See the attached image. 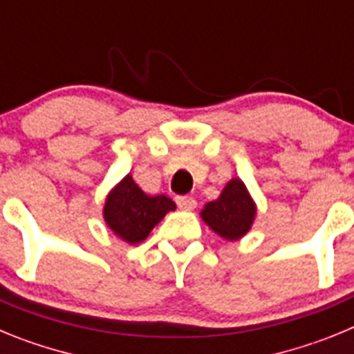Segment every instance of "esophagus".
<instances>
[{
	"mask_svg": "<svg viewBox=\"0 0 354 354\" xmlns=\"http://www.w3.org/2000/svg\"><path fill=\"white\" fill-rule=\"evenodd\" d=\"M175 202H177L179 209H183V211H193L196 207V202L193 196H177Z\"/></svg>",
	"mask_w": 354,
	"mask_h": 354,
	"instance_id": "esophagus-1",
	"label": "esophagus"
}]
</instances>
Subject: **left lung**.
I'll list each match as a JSON object with an SVG mask.
<instances>
[{"label": "left lung", "instance_id": "obj_1", "mask_svg": "<svg viewBox=\"0 0 354 354\" xmlns=\"http://www.w3.org/2000/svg\"><path fill=\"white\" fill-rule=\"evenodd\" d=\"M257 214V205L241 179L228 180L220 198L212 200L200 216L220 237L237 241L248 234Z\"/></svg>", "mask_w": 354, "mask_h": 354}]
</instances>
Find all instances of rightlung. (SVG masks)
I'll use <instances>...</instances> for the list:
<instances>
[{
  "label": "right lung",
  "mask_w": 354,
  "mask_h": 354,
  "mask_svg": "<svg viewBox=\"0 0 354 354\" xmlns=\"http://www.w3.org/2000/svg\"><path fill=\"white\" fill-rule=\"evenodd\" d=\"M170 211H175L174 200L165 195H147L134 183L133 175H126L106 196L102 214L106 225L120 239L138 245Z\"/></svg>",
  "instance_id": "1"
}]
</instances>
